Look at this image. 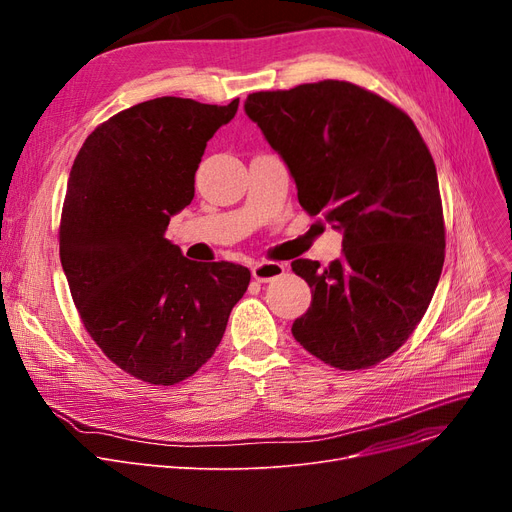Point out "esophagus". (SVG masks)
<instances>
[{"label":"esophagus","mask_w":512,"mask_h":512,"mask_svg":"<svg viewBox=\"0 0 512 512\" xmlns=\"http://www.w3.org/2000/svg\"><path fill=\"white\" fill-rule=\"evenodd\" d=\"M284 272H286V267L282 263H274V261H261L251 267V274L257 282H272V280L284 276Z\"/></svg>","instance_id":"obj_1"}]
</instances>
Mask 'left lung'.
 I'll use <instances>...</instances> for the list:
<instances>
[{"label": "left lung", "instance_id": "1", "mask_svg": "<svg viewBox=\"0 0 512 512\" xmlns=\"http://www.w3.org/2000/svg\"><path fill=\"white\" fill-rule=\"evenodd\" d=\"M245 112L286 161L301 207L344 232V257L328 267L292 261L313 294L294 340L336 369L378 365L415 332L442 274L432 153L400 107L346 80L251 93Z\"/></svg>", "mask_w": 512, "mask_h": 512}]
</instances>
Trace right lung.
Returning a JSON list of instances; mask_svg holds the SVG:
<instances>
[{
  "mask_svg": "<svg viewBox=\"0 0 512 512\" xmlns=\"http://www.w3.org/2000/svg\"><path fill=\"white\" fill-rule=\"evenodd\" d=\"M238 110L182 97L132 105L80 147L60 220L72 301L103 355L132 378L174 386L218 348L247 267L186 259L164 232L195 197L207 141Z\"/></svg>",
  "mask_w": 512,
  "mask_h": 512,
  "instance_id": "right-lung-1",
  "label": "right lung"
}]
</instances>
